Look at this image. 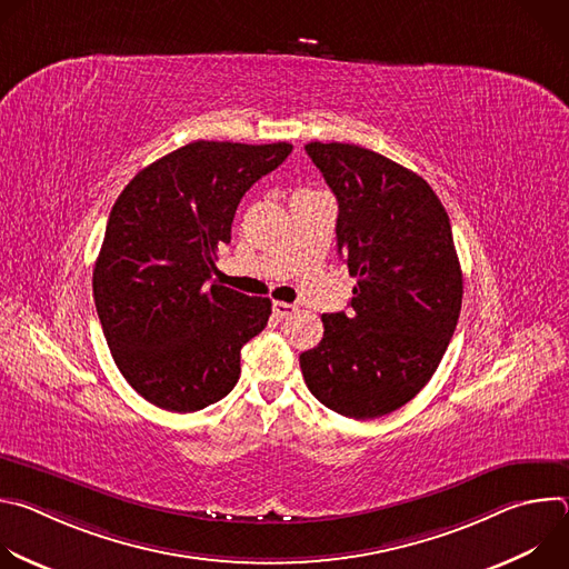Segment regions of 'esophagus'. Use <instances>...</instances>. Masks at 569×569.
Returning a JSON list of instances; mask_svg holds the SVG:
<instances>
[{"instance_id": "1", "label": "esophagus", "mask_w": 569, "mask_h": 569, "mask_svg": "<svg viewBox=\"0 0 569 569\" xmlns=\"http://www.w3.org/2000/svg\"><path fill=\"white\" fill-rule=\"evenodd\" d=\"M272 310H274V317L277 319H286V317H292L297 312V306L295 303H288V301H274L272 303Z\"/></svg>"}]
</instances>
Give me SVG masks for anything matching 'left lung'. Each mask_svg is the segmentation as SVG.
<instances>
[{"mask_svg": "<svg viewBox=\"0 0 569 569\" xmlns=\"http://www.w3.org/2000/svg\"><path fill=\"white\" fill-rule=\"evenodd\" d=\"M338 198V252L358 279L351 310L321 315V342L299 356L310 393L349 419L410 402L455 333L463 279L450 218L410 169L356 143H306Z\"/></svg>", "mask_w": 569, "mask_h": 569, "instance_id": "1", "label": "left lung"}]
</instances>
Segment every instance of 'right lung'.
Instances as JSON below:
<instances>
[{"mask_svg": "<svg viewBox=\"0 0 569 569\" xmlns=\"http://www.w3.org/2000/svg\"><path fill=\"white\" fill-rule=\"evenodd\" d=\"M292 146L193 141L141 169L117 198L94 266V303L128 385L169 412H198L240 376L268 297L209 283L236 207Z\"/></svg>", "mask_w": 569, "mask_h": 569, "instance_id": "obj_1", "label": "right lung"}]
</instances>
